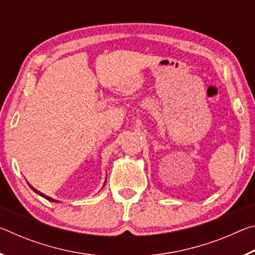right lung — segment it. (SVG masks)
Wrapping results in <instances>:
<instances>
[{"label":"right lung","instance_id":"obj_1","mask_svg":"<svg viewBox=\"0 0 255 255\" xmlns=\"http://www.w3.org/2000/svg\"><path fill=\"white\" fill-rule=\"evenodd\" d=\"M105 184H106V182H105ZM105 184H103V185H105ZM30 188H31V189L33 190V191H34V192H36V193H38V195H39V196H41L42 198H45V199H47V200H49V201H53V202H56V200H54V199H51V198H49V197H47V196H45V195H44V193H41V192H39V191H38V190H36V189H34L33 187H31V185H30Z\"/></svg>","mask_w":255,"mask_h":255}]
</instances>
